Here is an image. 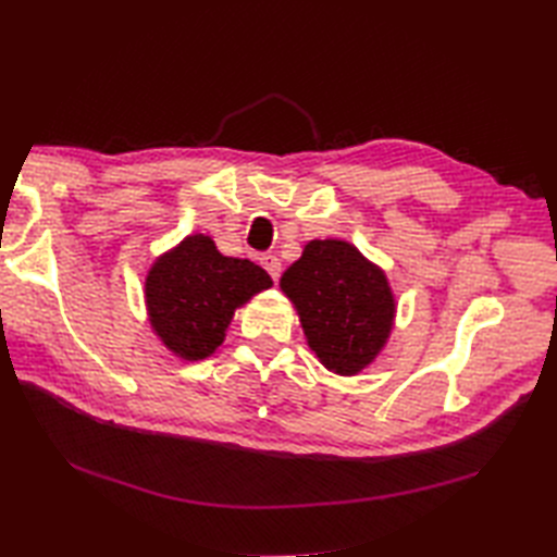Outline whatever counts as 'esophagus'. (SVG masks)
<instances>
[{
	"mask_svg": "<svg viewBox=\"0 0 557 557\" xmlns=\"http://www.w3.org/2000/svg\"><path fill=\"white\" fill-rule=\"evenodd\" d=\"M260 265L265 268V272H268V275H270L272 280L280 277L282 263H280V258H277L275 253H263V256H260Z\"/></svg>",
	"mask_w": 557,
	"mask_h": 557,
	"instance_id": "1",
	"label": "esophagus"
}]
</instances>
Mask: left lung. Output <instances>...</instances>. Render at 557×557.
Instances as JSON below:
<instances>
[{
    "label": "left lung",
    "mask_w": 557,
    "mask_h": 557,
    "mask_svg": "<svg viewBox=\"0 0 557 557\" xmlns=\"http://www.w3.org/2000/svg\"><path fill=\"white\" fill-rule=\"evenodd\" d=\"M280 287L297 306L304 335L325 369L357 375L385 347L395 297L385 272L357 246L339 239L309 242Z\"/></svg>",
    "instance_id": "left-lung-1"
}]
</instances>
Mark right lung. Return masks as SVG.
Masks as SVG:
<instances>
[{"instance_id":"obj_1","label":"right lung","mask_w":557,"mask_h":557,"mask_svg":"<svg viewBox=\"0 0 557 557\" xmlns=\"http://www.w3.org/2000/svg\"><path fill=\"white\" fill-rule=\"evenodd\" d=\"M270 285L251 260L222 256L210 236H186L148 272L150 325L176 357L206 359L222 345L234 311Z\"/></svg>"}]
</instances>
